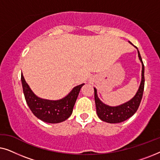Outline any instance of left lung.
<instances>
[{
  "label": "left lung",
  "instance_id": "left-lung-1",
  "mask_svg": "<svg viewBox=\"0 0 160 160\" xmlns=\"http://www.w3.org/2000/svg\"><path fill=\"white\" fill-rule=\"evenodd\" d=\"M129 43H131L130 41H129ZM135 48L138 50V48L136 47H135ZM138 54L139 60L142 64L141 82L136 94H135L132 99L117 106H108V105L103 103L99 99V98L98 96L97 89L94 88V89H95V101L96 106V111H97L98 117L102 121L111 124L120 123V122L125 121V120L129 119V118H130L136 112L138 108L140 103H141L142 97H143L145 79H144V65L138 50Z\"/></svg>",
  "mask_w": 160,
  "mask_h": 160
}]
</instances>
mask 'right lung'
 <instances>
[{
	"mask_svg": "<svg viewBox=\"0 0 160 160\" xmlns=\"http://www.w3.org/2000/svg\"><path fill=\"white\" fill-rule=\"evenodd\" d=\"M24 95L28 107L32 113L41 121L47 123L56 124L64 122L72 114L73 108L78 93L83 85L73 87L68 95L60 100H51L43 99L34 94L21 74Z\"/></svg>",
	"mask_w": 160,
	"mask_h": 160,
	"instance_id": "obj_1",
	"label": "right lung"
}]
</instances>
